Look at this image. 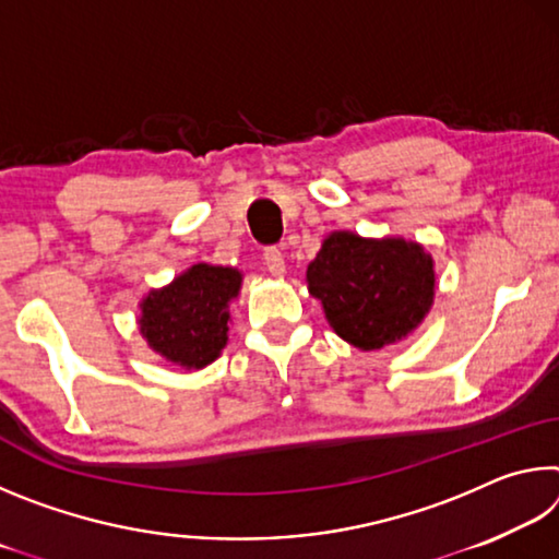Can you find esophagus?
Listing matches in <instances>:
<instances>
[{
    "label": "esophagus",
    "instance_id": "esophagus-1",
    "mask_svg": "<svg viewBox=\"0 0 559 559\" xmlns=\"http://www.w3.org/2000/svg\"><path fill=\"white\" fill-rule=\"evenodd\" d=\"M263 261H266V266L273 276H283V273H286V257H283L276 246L266 249V253H263Z\"/></svg>",
    "mask_w": 559,
    "mask_h": 559
}]
</instances>
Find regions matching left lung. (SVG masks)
I'll list each match as a JSON object with an SVG mask.
<instances>
[{"mask_svg": "<svg viewBox=\"0 0 559 559\" xmlns=\"http://www.w3.org/2000/svg\"><path fill=\"white\" fill-rule=\"evenodd\" d=\"M308 290L330 328L359 349H382L421 325L433 302V259L421 243L333 231L308 263Z\"/></svg>", "mask_w": 559, "mask_h": 559, "instance_id": "obj_1", "label": "left lung"}]
</instances>
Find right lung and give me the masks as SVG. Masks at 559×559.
<instances>
[{
  "label": "right lung",
  "instance_id": "1",
  "mask_svg": "<svg viewBox=\"0 0 559 559\" xmlns=\"http://www.w3.org/2000/svg\"><path fill=\"white\" fill-rule=\"evenodd\" d=\"M241 271L194 263L140 302V333L167 362L185 370L212 365L229 340V302L239 296Z\"/></svg>",
  "mask_w": 559,
  "mask_h": 559
}]
</instances>
